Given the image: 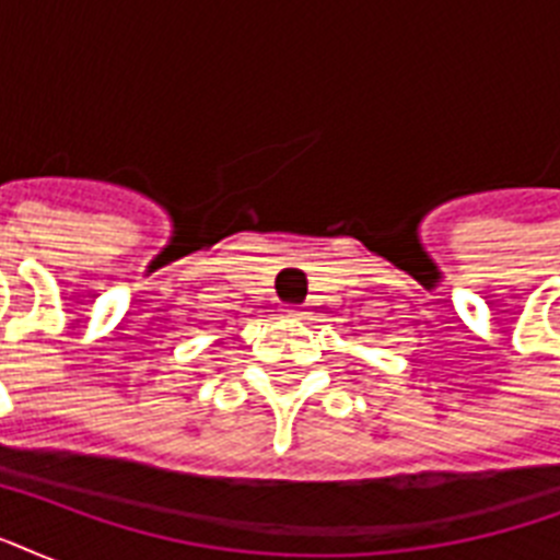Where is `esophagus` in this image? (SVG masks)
Returning <instances> with one entry per match:
<instances>
[{"label":"esophagus","mask_w":560,"mask_h":560,"mask_svg":"<svg viewBox=\"0 0 560 560\" xmlns=\"http://www.w3.org/2000/svg\"><path fill=\"white\" fill-rule=\"evenodd\" d=\"M284 314L293 316V319H307V311H305V307H296V305L284 307Z\"/></svg>","instance_id":"obj_1"}]
</instances>
